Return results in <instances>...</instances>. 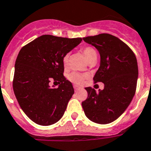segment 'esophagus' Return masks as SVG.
<instances>
[{"label": "esophagus", "mask_w": 151, "mask_h": 151, "mask_svg": "<svg viewBox=\"0 0 151 151\" xmlns=\"http://www.w3.org/2000/svg\"><path fill=\"white\" fill-rule=\"evenodd\" d=\"M80 89H81V88H80V87L74 86V91H78L80 90Z\"/></svg>", "instance_id": "esophagus-1"}]
</instances>
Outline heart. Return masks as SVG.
Listing matches in <instances>:
<instances>
[{"instance_id":"heart-1","label":"heart","mask_w":151,"mask_h":151,"mask_svg":"<svg viewBox=\"0 0 151 151\" xmlns=\"http://www.w3.org/2000/svg\"><path fill=\"white\" fill-rule=\"evenodd\" d=\"M82 52L84 53V56H85V58H86L88 62L94 59H97V56H98L96 50H95L94 48L91 47V46H86V47L83 48ZM69 53H67V54L64 55V56H63V63L64 67H67V63H68V61H69ZM84 78H85V76L82 75V74L78 73H70L69 76V79L72 82L78 84H81L82 82H83V81H84Z\"/></svg>"}]
</instances>
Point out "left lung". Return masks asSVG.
Instances as JSON below:
<instances>
[{"label":"left lung","mask_w":151,"mask_h":151,"mask_svg":"<svg viewBox=\"0 0 151 151\" xmlns=\"http://www.w3.org/2000/svg\"><path fill=\"white\" fill-rule=\"evenodd\" d=\"M95 46L100 54V67L94 81L104 83L99 91L85 88L88 98L82 102L85 116L99 124H108L119 117L135 95L138 78V65L130 48L119 38L102 33L83 38Z\"/></svg>","instance_id":"1"}]
</instances>
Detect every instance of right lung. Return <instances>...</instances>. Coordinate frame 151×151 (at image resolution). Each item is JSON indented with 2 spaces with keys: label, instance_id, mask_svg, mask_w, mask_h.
I'll return each instance as SVG.
<instances>
[{
  "label": "right lung",
  "instance_id": "right-lung-1",
  "mask_svg": "<svg viewBox=\"0 0 151 151\" xmlns=\"http://www.w3.org/2000/svg\"><path fill=\"white\" fill-rule=\"evenodd\" d=\"M81 41V38L43 35L21 49L13 90L22 109L36 124H54L63 116L74 90L63 75V58ZM51 80L58 81V88H50Z\"/></svg>",
  "mask_w": 151,
  "mask_h": 151
}]
</instances>
